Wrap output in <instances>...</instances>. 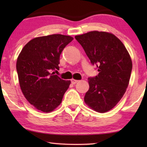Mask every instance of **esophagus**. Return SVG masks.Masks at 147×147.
<instances>
[{
	"mask_svg": "<svg viewBox=\"0 0 147 147\" xmlns=\"http://www.w3.org/2000/svg\"><path fill=\"white\" fill-rule=\"evenodd\" d=\"M71 83L73 84H75L78 82V80H74V79H71Z\"/></svg>",
	"mask_w": 147,
	"mask_h": 147,
	"instance_id": "esophagus-1",
	"label": "esophagus"
}]
</instances>
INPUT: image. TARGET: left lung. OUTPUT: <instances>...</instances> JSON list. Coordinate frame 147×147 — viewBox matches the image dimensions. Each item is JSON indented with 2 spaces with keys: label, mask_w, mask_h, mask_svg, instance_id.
Wrapping results in <instances>:
<instances>
[{
  "label": "left lung",
  "mask_w": 147,
  "mask_h": 147,
  "mask_svg": "<svg viewBox=\"0 0 147 147\" xmlns=\"http://www.w3.org/2000/svg\"><path fill=\"white\" fill-rule=\"evenodd\" d=\"M75 39L81 45L98 74L88 78L84 101L100 113L112 109L123 97L130 80L132 63L123 43L113 34L93 31Z\"/></svg>",
  "instance_id": "left-lung-1"
}]
</instances>
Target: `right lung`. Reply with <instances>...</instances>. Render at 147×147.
Listing matches in <instances>:
<instances>
[{"instance_id":"right-lung-1","label":"right lung","mask_w":147,"mask_h":147,"mask_svg":"<svg viewBox=\"0 0 147 147\" xmlns=\"http://www.w3.org/2000/svg\"><path fill=\"white\" fill-rule=\"evenodd\" d=\"M73 40L71 36L53 34L30 41L17 60L19 82L24 96L32 105L43 112L52 111L61 104L70 80L54 74L60 55Z\"/></svg>"}]
</instances>
